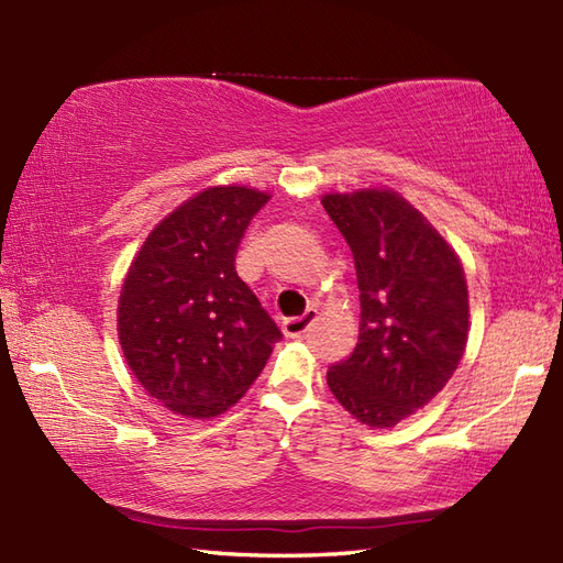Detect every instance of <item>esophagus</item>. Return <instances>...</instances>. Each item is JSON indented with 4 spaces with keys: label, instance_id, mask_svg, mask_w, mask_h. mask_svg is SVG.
Segmentation results:
<instances>
[{
    "label": "esophagus",
    "instance_id": "34e87169",
    "mask_svg": "<svg viewBox=\"0 0 563 563\" xmlns=\"http://www.w3.org/2000/svg\"><path fill=\"white\" fill-rule=\"evenodd\" d=\"M314 319H317V309H307L305 314H297V317H288V319H283V333L285 336H290V339H297V336H302V333L314 324Z\"/></svg>",
    "mask_w": 563,
    "mask_h": 563
}]
</instances>
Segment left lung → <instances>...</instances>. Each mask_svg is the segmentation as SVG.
<instances>
[{"label":"left lung","mask_w":563,"mask_h":563,"mask_svg":"<svg viewBox=\"0 0 563 563\" xmlns=\"http://www.w3.org/2000/svg\"><path fill=\"white\" fill-rule=\"evenodd\" d=\"M351 246L361 329L345 361L327 373L333 397L369 428H391L421 409L457 369L470 297L457 254L391 190L321 200Z\"/></svg>","instance_id":"1"}]
</instances>
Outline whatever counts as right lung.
Segmentation results:
<instances>
[{"mask_svg": "<svg viewBox=\"0 0 563 563\" xmlns=\"http://www.w3.org/2000/svg\"><path fill=\"white\" fill-rule=\"evenodd\" d=\"M268 196L208 188L154 227L128 271L118 339L150 397L212 418L244 397L280 329L236 275V251Z\"/></svg>", "mask_w": 563, "mask_h": 563, "instance_id": "add662e5", "label": "right lung"}]
</instances>
